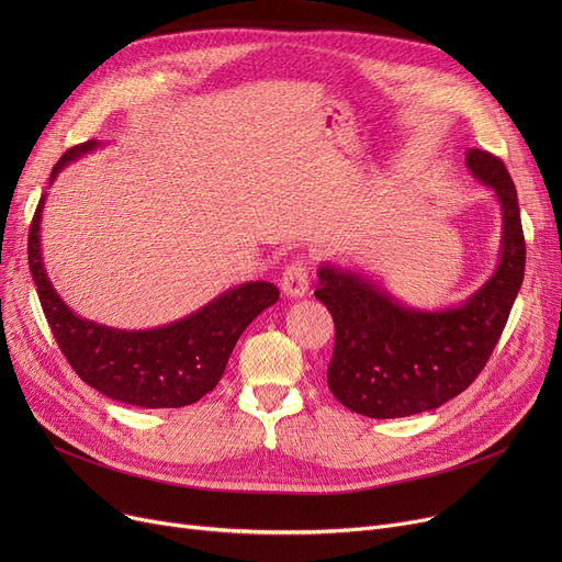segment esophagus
<instances>
[{"label":"esophagus","mask_w":562,"mask_h":562,"mask_svg":"<svg viewBox=\"0 0 562 562\" xmlns=\"http://www.w3.org/2000/svg\"><path fill=\"white\" fill-rule=\"evenodd\" d=\"M280 286L284 291V296L289 299H301L310 289V269L305 259H296L293 263L286 266V271L282 273Z\"/></svg>","instance_id":"obj_1"}]
</instances>
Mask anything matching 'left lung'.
I'll return each instance as SVG.
<instances>
[{
	"instance_id": "left-lung-1",
	"label": "left lung",
	"mask_w": 562,
	"mask_h": 562,
	"mask_svg": "<svg viewBox=\"0 0 562 562\" xmlns=\"http://www.w3.org/2000/svg\"><path fill=\"white\" fill-rule=\"evenodd\" d=\"M467 168L494 189L504 236L494 276L460 307H405L380 284L333 263L316 273L314 296L335 321L328 387L358 415L398 419L451 401L476 380L506 328L526 266L517 189L504 161L485 150H469Z\"/></svg>"
}]
</instances>
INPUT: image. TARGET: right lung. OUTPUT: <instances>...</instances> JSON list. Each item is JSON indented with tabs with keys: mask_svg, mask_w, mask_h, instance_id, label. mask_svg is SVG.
Returning a JSON list of instances; mask_svg holds the SVG:
<instances>
[{
	"mask_svg": "<svg viewBox=\"0 0 562 562\" xmlns=\"http://www.w3.org/2000/svg\"><path fill=\"white\" fill-rule=\"evenodd\" d=\"M100 143H79L52 168L49 184L66 164L95 150ZM45 195L29 227V271L52 335L75 373L100 394L138 407H184L212 392L227 360L266 307L278 303L271 282L234 286L187 318L153 330H115L79 318L54 291L41 255V216Z\"/></svg>",
	"mask_w": 562,
	"mask_h": 562,
	"instance_id": "obj_1",
	"label": "right lung"
}]
</instances>
